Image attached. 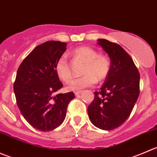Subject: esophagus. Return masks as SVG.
Returning a JSON list of instances; mask_svg holds the SVG:
<instances>
[{"label": "esophagus", "instance_id": "34e87169", "mask_svg": "<svg viewBox=\"0 0 157 157\" xmlns=\"http://www.w3.org/2000/svg\"><path fill=\"white\" fill-rule=\"evenodd\" d=\"M75 93L76 96H78V95L81 94V93H82V91H81V90H80V91H77V92H75V93Z\"/></svg>", "mask_w": 157, "mask_h": 157}]
</instances>
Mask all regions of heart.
I'll list each match as a JSON object with an SVG mask.
<instances>
[{
  "label": "heart",
  "mask_w": 157,
  "mask_h": 157,
  "mask_svg": "<svg viewBox=\"0 0 157 157\" xmlns=\"http://www.w3.org/2000/svg\"><path fill=\"white\" fill-rule=\"evenodd\" d=\"M73 55L76 59L85 62L83 69V76L74 79L69 82L67 88L73 91L90 87L97 82L105 80L110 70V62L105 56L99 55L97 51L87 46L75 48ZM55 72L64 82H67L72 76L71 67L66 57L61 56L55 64Z\"/></svg>",
  "instance_id": "heart-1"
}]
</instances>
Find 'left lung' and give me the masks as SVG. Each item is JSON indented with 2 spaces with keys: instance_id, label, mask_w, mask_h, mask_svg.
Segmentation results:
<instances>
[{
  "instance_id": "8db88e82",
  "label": "left lung",
  "mask_w": 157,
  "mask_h": 157,
  "mask_svg": "<svg viewBox=\"0 0 157 157\" xmlns=\"http://www.w3.org/2000/svg\"><path fill=\"white\" fill-rule=\"evenodd\" d=\"M98 44L110 58V70L99 92L94 93L88 115L96 128L110 131L131 115L140 93V74L122 47L103 39H98Z\"/></svg>"
}]
</instances>
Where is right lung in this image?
<instances>
[{
  "label": "right lung",
  "instance_id": "add662e5",
  "mask_svg": "<svg viewBox=\"0 0 157 157\" xmlns=\"http://www.w3.org/2000/svg\"><path fill=\"white\" fill-rule=\"evenodd\" d=\"M67 43L48 41L36 47L17 70L13 84L17 104L29 124L41 131L61 125L67 105L75 97L72 92L55 93L63 86L55 72L57 61L66 51Z\"/></svg>",
  "mask_w": 157,
  "mask_h": 157
}]
</instances>
